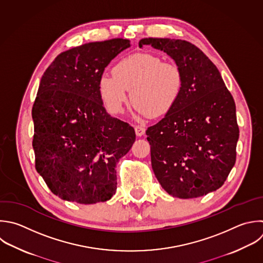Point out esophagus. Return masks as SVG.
Instances as JSON below:
<instances>
[{"mask_svg":"<svg viewBox=\"0 0 263 263\" xmlns=\"http://www.w3.org/2000/svg\"><path fill=\"white\" fill-rule=\"evenodd\" d=\"M135 130H136V135H137L138 137H142V136L145 134V127L140 126V125L135 126Z\"/></svg>","mask_w":263,"mask_h":263,"instance_id":"obj_1","label":"esophagus"}]
</instances>
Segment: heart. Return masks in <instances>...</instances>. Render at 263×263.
<instances>
[{"label": "heart", "mask_w": 263, "mask_h": 263, "mask_svg": "<svg viewBox=\"0 0 263 263\" xmlns=\"http://www.w3.org/2000/svg\"><path fill=\"white\" fill-rule=\"evenodd\" d=\"M183 85V71L176 63L152 54H135L119 61L114 73L101 75L99 92L106 109L118 114L128 101V89H133L132 100L138 111L158 117L174 107Z\"/></svg>", "instance_id": "b5f03b06"}]
</instances>
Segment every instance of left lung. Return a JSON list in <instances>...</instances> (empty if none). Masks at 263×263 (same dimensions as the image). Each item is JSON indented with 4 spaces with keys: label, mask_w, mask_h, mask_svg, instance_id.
<instances>
[{
    "label": "left lung",
    "mask_w": 263,
    "mask_h": 263,
    "mask_svg": "<svg viewBox=\"0 0 263 263\" xmlns=\"http://www.w3.org/2000/svg\"><path fill=\"white\" fill-rule=\"evenodd\" d=\"M182 69L184 85L174 107L146 130L152 168L161 187L179 198L219 189L236 158L239 129L233 98L211 60L185 40L145 38Z\"/></svg>",
    "instance_id": "1"
}]
</instances>
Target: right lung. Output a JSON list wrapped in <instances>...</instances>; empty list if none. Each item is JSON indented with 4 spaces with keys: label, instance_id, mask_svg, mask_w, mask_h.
<instances>
[{
    "label": "right lung",
    "instance_id": "obj_1",
    "mask_svg": "<svg viewBox=\"0 0 263 263\" xmlns=\"http://www.w3.org/2000/svg\"><path fill=\"white\" fill-rule=\"evenodd\" d=\"M127 39L87 43L59 54L33 105L35 166L62 199L90 204L117 189L116 164L136 141L134 127L103 106L99 79Z\"/></svg>",
    "mask_w": 263,
    "mask_h": 263
}]
</instances>
